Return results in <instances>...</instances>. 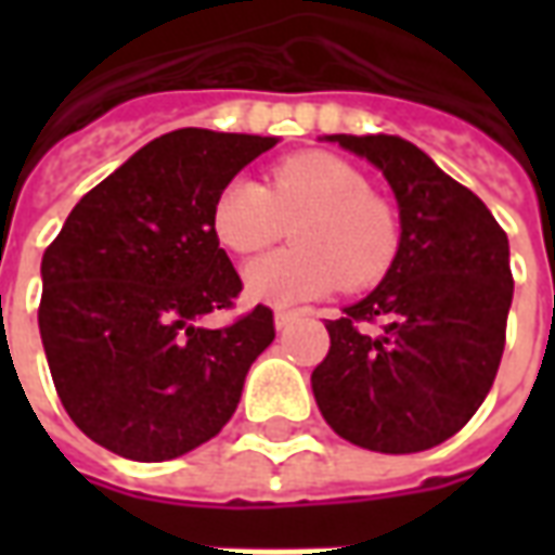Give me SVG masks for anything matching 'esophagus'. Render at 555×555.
<instances>
[{
  "label": "esophagus",
  "instance_id": "esophagus-1",
  "mask_svg": "<svg viewBox=\"0 0 555 555\" xmlns=\"http://www.w3.org/2000/svg\"><path fill=\"white\" fill-rule=\"evenodd\" d=\"M300 314H302L300 309H279V312H276V326H279V330H285V326L294 324V321H297Z\"/></svg>",
  "mask_w": 555,
  "mask_h": 555
}]
</instances>
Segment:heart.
I'll return each instance as SVG.
<instances>
[{
  "label": "heart",
  "instance_id": "obj_1",
  "mask_svg": "<svg viewBox=\"0 0 555 555\" xmlns=\"http://www.w3.org/2000/svg\"><path fill=\"white\" fill-rule=\"evenodd\" d=\"M214 234L234 255L270 249L288 234L285 253L246 267L253 300L288 306L326 291H365L392 270L401 219L389 198L353 163L330 151H297L273 163L264 183L231 178L214 202Z\"/></svg>",
  "mask_w": 555,
  "mask_h": 555
}]
</instances>
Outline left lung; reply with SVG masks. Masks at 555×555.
<instances>
[{
  "mask_svg": "<svg viewBox=\"0 0 555 555\" xmlns=\"http://www.w3.org/2000/svg\"><path fill=\"white\" fill-rule=\"evenodd\" d=\"M392 186L401 249L384 282L326 321L312 372L326 425L353 446L425 452L488 398L505 350L514 279L508 237L485 202L398 137H330Z\"/></svg>",
  "mask_w": 555,
  "mask_h": 555,
  "instance_id": "left-lung-1",
  "label": "left lung"
}]
</instances>
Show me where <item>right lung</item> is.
<instances>
[{"label":"right lung","instance_id":"right-lung-1","mask_svg":"<svg viewBox=\"0 0 555 555\" xmlns=\"http://www.w3.org/2000/svg\"><path fill=\"white\" fill-rule=\"evenodd\" d=\"M276 137L183 127L147 142L79 198L41 261L38 326L55 392L86 437L130 461L193 452L241 401L276 338L255 306L229 326L243 282L219 249V190Z\"/></svg>","mask_w":555,"mask_h":555}]
</instances>
